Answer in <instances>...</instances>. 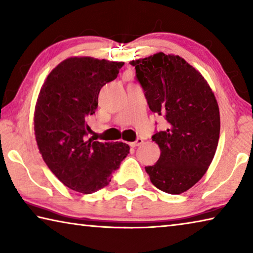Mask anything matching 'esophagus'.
<instances>
[{
  "label": "esophagus",
  "mask_w": 253,
  "mask_h": 253,
  "mask_svg": "<svg viewBox=\"0 0 253 253\" xmlns=\"http://www.w3.org/2000/svg\"><path fill=\"white\" fill-rule=\"evenodd\" d=\"M143 142L144 140L142 139V138H137L135 142H132V143H130L129 145L131 147H137V146H139V145H142L143 144Z\"/></svg>",
  "instance_id": "esophagus-1"
}]
</instances>
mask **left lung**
I'll return each instance as SVG.
<instances>
[{"label": "left lung", "mask_w": 253, "mask_h": 253, "mask_svg": "<svg viewBox=\"0 0 253 253\" xmlns=\"http://www.w3.org/2000/svg\"><path fill=\"white\" fill-rule=\"evenodd\" d=\"M136 78L153 113L164 116L165 130L152 136L161 148L145 170L158 190L181 194L207 172L220 137V111L212 89L179 55L156 53L132 60Z\"/></svg>", "instance_id": "8db88e82"}]
</instances>
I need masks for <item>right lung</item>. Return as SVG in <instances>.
<instances>
[{
	"mask_svg": "<svg viewBox=\"0 0 253 253\" xmlns=\"http://www.w3.org/2000/svg\"><path fill=\"white\" fill-rule=\"evenodd\" d=\"M124 62L74 57L46 77L34 111V134L42 158L67 187L91 194L107 186L128 154L125 143L87 140L85 118L95 114L98 95L117 78Z\"/></svg>",
	"mask_w": 253,
	"mask_h": 253,
	"instance_id": "1",
	"label": "right lung"
}]
</instances>
